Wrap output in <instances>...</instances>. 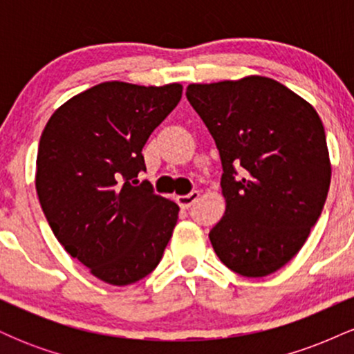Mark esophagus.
<instances>
[{"mask_svg": "<svg viewBox=\"0 0 354 354\" xmlns=\"http://www.w3.org/2000/svg\"><path fill=\"white\" fill-rule=\"evenodd\" d=\"M198 198H200V193H198V191H191V193H188V194L178 196L176 201L181 208H189L191 205H194V203L198 201Z\"/></svg>", "mask_w": 354, "mask_h": 354, "instance_id": "34e87169", "label": "esophagus"}]
</instances>
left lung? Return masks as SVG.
Segmentation results:
<instances>
[{"label": "left lung", "instance_id": "8db88e82", "mask_svg": "<svg viewBox=\"0 0 354 354\" xmlns=\"http://www.w3.org/2000/svg\"><path fill=\"white\" fill-rule=\"evenodd\" d=\"M186 98L223 165L226 211L209 231L214 253L241 276L274 273L303 248L330 189L318 113L265 76L189 84Z\"/></svg>", "mask_w": 354, "mask_h": 354}]
</instances>
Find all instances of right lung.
Wrapping results in <instances>:
<instances>
[{"instance_id": "right-lung-1", "label": "right lung", "mask_w": 354, "mask_h": 354, "mask_svg": "<svg viewBox=\"0 0 354 354\" xmlns=\"http://www.w3.org/2000/svg\"><path fill=\"white\" fill-rule=\"evenodd\" d=\"M183 86L108 81L53 113L36 158V191L53 233L96 278L126 286L161 261L180 206L154 194L141 149Z\"/></svg>"}]
</instances>
